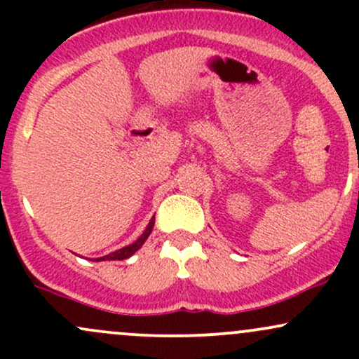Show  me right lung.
Masks as SVG:
<instances>
[{"mask_svg": "<svg viewBox=\"0 0 359 359\" xmlns=\"http://www.w3.org/2000/svg\"><path fill=\"white\" fill-rule=\"evenodd\" d=\"M154 224H155V216L151 217L150 222H148L147 229H145V231H143V234H142V236L138 238L137 241H135V243H131V245L125 246V248H121V250H116V251H113V253L106 255V257L96 258V262H106V259H126V258H130L131 255H133V253H137V251H138L140 248H142V246H143V243L147 241V238H148V236H150L151 229H154Z\"/></svg>", "mask_w": 359, "mask_h": 359, "instance_id": "right-lung-1", "label": "right lung"}]
</instances>
